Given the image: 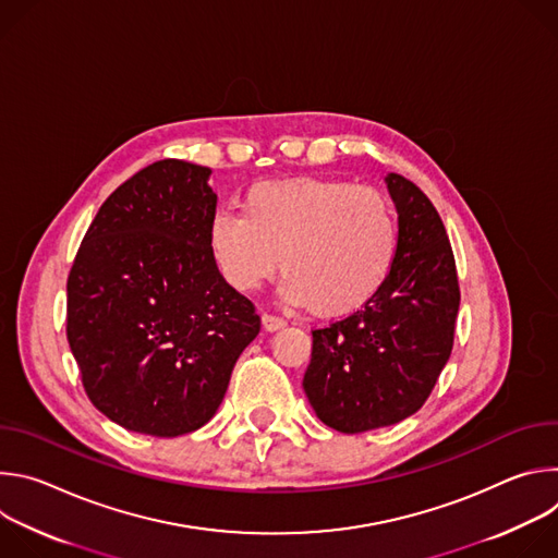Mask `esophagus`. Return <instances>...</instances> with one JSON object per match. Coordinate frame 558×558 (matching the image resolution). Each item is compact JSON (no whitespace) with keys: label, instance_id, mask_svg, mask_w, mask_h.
Returning <instances> with one entry per match:
<instances>
[{"label":"esophagus","instance_id":"esophagus-1","mask_svg":"<svg viewBox=\"0 0 558 558\" xmlns=\"http://www.w3.org/2000/svg\"><path fill=\"white\" fill-rule=\"evenodd\" d=\"M263 327H265V331H278V329L287 327V320H284V317H280V315L265 313L263 315Z\"/></svg>","mask_w":558,"mask_h":558}]
</instances>
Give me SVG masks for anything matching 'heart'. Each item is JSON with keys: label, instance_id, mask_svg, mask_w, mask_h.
<instances>
[{"label": "heart", "instance_id": "heart-1", "mask_svg": "<svg viewBox=\"0 0 558 558\" xmlns=\"http://www.w3.org/2000/svg\"><path fill=\"white\" fill-rule=\"evenodd\" d=\"M241 213L218 211L207 227L209 256L238 293L258 291L282 265L291 304L338 317L390 274L397 222L375 190L323 177L263 181L243 194Z\"/></svg>", "mask_w": 558, "mask_h": 558}]
</instances>
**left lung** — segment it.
Wrapping results in <instances>:
<instances>
[{
	"mask_svg": "<svg viewBox=\"0 0 558 558\" xmlns=\"http://www.w3.org/2000/svg\"><path fill=\"white\" fill-rule=\"evenodd\" d=\"M397 254L381 289L355 313L313 331L302 388L329 428L364 433L417 413L454 338L459 282L446 227L409 179L386 174Z\"/></svg>",
	"mask_w": 558,
	"mask_h": 558,
	"instance_id": "1",
	"label": "left lung"
}]
</instances>
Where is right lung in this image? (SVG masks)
Here are the masks:
<instances>
[{
	"label": "right lung",
	"instance_id": "1",
	"mask_svg": "<svg viewBox=\"0 0 558 558\" xmlns=\"http://www.w3.org/2000/svg\"><path fill=\"white\" fill-rule=\"evenodd\" d=\"M211 170L166 158L117 187L68 276V344L90 402L132 433L179 437L218 411L260 331L218 274Z\"/></svg>",
	"mask_w": 558,
	"mask_h": 558
}]
</instances>
